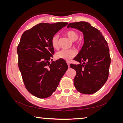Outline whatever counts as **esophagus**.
I'll return each instance as SVG.
<instances>
[{
  "label": "esophagus",
  "mask_w": 123,
  "mask_h": 123,
  "mask_svg": "<svg viewBox=\"0 0 123 123\" xmlns=\"http://www.w3.org/2000/svg\"><path fill=\"white\" fill-rule=\"evenodd\" d=\"M67 65H68L69 67H70V62H69L67 61Z\"/></svg>",
  "instance_id": "esophagus-1"
}]
</instances>
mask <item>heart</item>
Masks as SVG:
<instances>
[{
  "instance_id": "heart-1",
  "label": "heart",
  "mask_w": 123,
  "mask_h": 123,
  "mask_svg": "<svg viewBox=\"0 0 123 123\" xmlns=\"http://www.w3.org/2000/svg\"><path fill=\"white\" fill-rule=\"evenodd\" d=\"M66 35L71 40L72 42H74L78 38V34L76 32L73 30H69L66 33ZM58 36L57 35H54L51 39L52 46L56 49L58 48ZM76 54L75 51L73 50H66L63 49L59 51L56 54V56L58 59H62L64 60L69 61L74 57Z\"/></svg>"
}]
</instances>
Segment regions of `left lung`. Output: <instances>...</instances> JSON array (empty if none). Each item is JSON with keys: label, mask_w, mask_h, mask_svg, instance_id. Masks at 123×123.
<instances>
[{"label": "left lung", "mask_w": 123, "mask_h": 123, "mask_svg": "<svg viewBox=\"0 0 123 123\" xmlns=\"http://www.w3.org/2000/svg\"><path fill=\"white\" fill-rule=\"evenodd\" d=\"M67 28L76 29L84 35L83 46L74 58L80 64L70 65L76 72L74 85L81 93H94L108 77L111 58L108 43L100 31L87 22L70 23Z\"/></svg>", "instance_id": "1"}]
</instances>
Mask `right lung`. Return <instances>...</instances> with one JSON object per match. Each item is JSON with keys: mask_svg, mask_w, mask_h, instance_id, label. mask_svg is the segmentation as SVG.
<instances>
[{"mask_svg": "<svg viewBox=\"0 0 123 123\" xmlns=\"http://www.w3.org/2000/svg\"><path fill=\"white\" fill-rule=\"evenodd\" d=\"M67 25L40 23L21 35L17 50L18 67L25 88L37 98H44L52 94L68 68L62 59L51 64L49 62L54 53L51 39Z\"/></svg>", "mask_w": 123, "mask_h": 123, "instance_id": "obj_1", "label": "right lung"}]
</instances>
